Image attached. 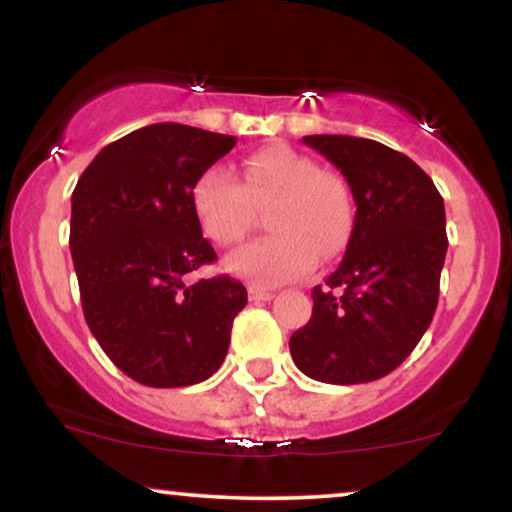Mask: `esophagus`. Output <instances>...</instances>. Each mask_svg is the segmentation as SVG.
Wrapping results in <instances>:
<instances>
[{
	"label": "esophagus",
	"mask_w": 512,
	"mask_h": 512,
	"mask_svg": "<svg viewBox=\"0 0 512 512\" xmlns=\"http://www.w3.org/2000/svg\"><path fill=\"white\" fill-rule=\"evenodd\" d=\"M275 293H272L270 289H263V286H256L251 284L249 286V300H256V303H265V300H270Z\"/></svg>",
	"instance_id": "obj_1"
}]
</instances>
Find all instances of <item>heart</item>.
<instances>
[{
  "instance_id": "obj_1",
  "label": "heart",
  "mask_w": 512,
  "mask_h": 512,
  "mask_svg": "<svg viewBox=\"0 0 512 512\" xmlns=\"http://www.w3.org/2000/svg\"><path fill=\"white\" fill-rule=\"evenodd\" d=\"M275 200L270 235L244 244L226 258V268L256 284H279L305 275L347 247L354 228V200L347 181L307 153L286 144L263 146L244 158L242 179L212 165L195 179L191 207L198 226L219 247L249 233L254 205Z\"/></svg>"
}]
</instances>
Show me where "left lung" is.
I'll list each match as a JSON object with an SVG mask.
<instances>
[{
  "label": "left lung",
  "mask_w": 512,
  "mask_h": 512,
  "mask_svg": "<svg viewBox=\"0 0 512 512\" xmlns=\"http://www.w3.org/2000/svg\"><path fill=\"white\" fill-rule=\"evenodd\" d=\"M307 146L345 174L356 202L352 237L312 317L291 335L293 363L328 384L389 375L429 328L447 254L445 205L429 174L389 146L310 135Z\"/></svg>",
  "instance_id": "obj_1"
}]
</instances>
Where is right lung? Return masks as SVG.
<instances>
[{"mask_svg":"<svg viewBox=\"0 0 512 512\" xmlns=\"http://www.w3.org/2000/svg\"><path fill=\"white\" fill-rule=\"evenodd\" d=\"M235 142L181 123L146 125L104 146L72 193L83 317L114 366L146 387L212 377L247 305V289L228 275L188 282L216 261L191 188Z\"/></svg>","mask_w":512,"mask_h":512,"instance_id":"obj_1","label":"right lung"}]
</instances>
